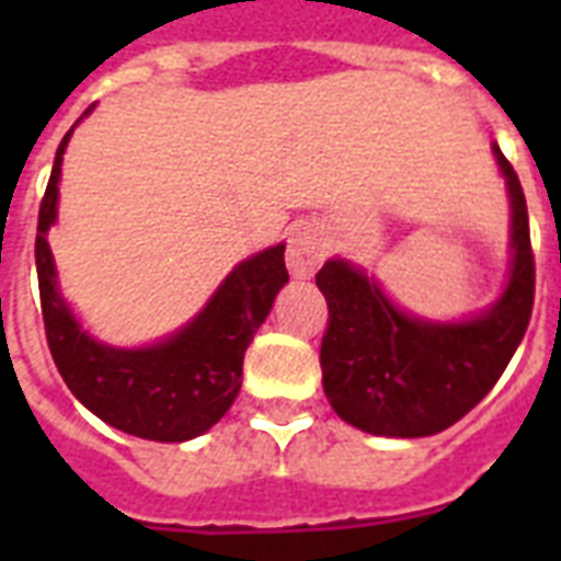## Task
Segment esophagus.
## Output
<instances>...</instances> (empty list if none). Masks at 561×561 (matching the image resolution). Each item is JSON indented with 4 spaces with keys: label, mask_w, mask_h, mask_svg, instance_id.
<instances>
[{
    "label": "esophagus",
    "mask_w": 561,
    "mask_h": 561,
    "mask_svg": "<svg viewBox=\"0 0 561 561\" xmlns=\"http://www.w3.org/2000/svg\"><path fill=\"white\" fill-rule=\"evenodd\" d=\"M323 259H325V244L314 227H297L294 232H290L288 253H285L290 276H297V279L314 276V271L323 264Z\"/></svg>",
    "instance_id": "34e87169"
}]
</instances>
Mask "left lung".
I'll use <instances>...</instances> for the list:
<instances>
[{"label":"left lung","mask_w":561,"mask_h":561,"mask_svg":"<svg viewBox=\"0 0 561 561\" xmlns=\"http://www.w3.org/2000/svg\"><path fill=\"white\" fill-rule=\"evenodd\" d=\"M495 157L513 197L515 259L504 297L489 314L460 325L419 323L346 262H325L317 273L329 302L323 390L343 422L378 436L439 434L504 375L530 325L536 259L518 174L497 145Z\"/></svg>","instance_id":"left-lung-1"}]
</instances>
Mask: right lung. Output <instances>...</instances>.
I'll return each instance as SVG.
<instances>
[{"instance_id": "1", "label": "right lung", "mask_w": 561, "mask_h": 561, "mask_svg": "<svg viewBox=\"0 0 561 561\" xmlns=\"http://www.w3.org/2000/svg\"><path fill=\"white\" fill-rule=\"evenodd\" d=\"M69 134L57 148L39 201L34 244L48 352L75 399L107 425L157 443H186L209 431L236 401L247 346L271 314L273 297L288 282L285 247H271L238 264L203 314L178 337L151 350H110L95 343L57 297L55 262L46 241L55 224L57 178Z\"/></svg>"}]
</instances>
